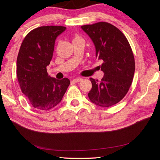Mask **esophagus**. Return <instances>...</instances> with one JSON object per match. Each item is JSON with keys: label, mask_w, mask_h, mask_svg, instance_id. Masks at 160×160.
Instances as JSON below:
<instances>
[{"label": "esophagus", "mask_w": 160, "mask_h": 160, "mask_svg": "<svg viewBox=\"0 0 160 160\" xmlns=\"http://www.w3.org/2000/svg\"><path fill=\"white\" fill-rule=\"evenodd\" d=\"M81 81H83V79H82V78H76V79L72 80V81L75 82V83H77V82H80Z\"/></svg>", "instance_id": "34e87169"}]
</instances>
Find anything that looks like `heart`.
Wrapping results in <instances>:
<instances>
[{"label": "heart", "instance_id": "heart-1", "mask_svg": "<svg viewBox=\"0 0 160 160\" xmlns=\"http://www.w3.org/2000/svg\"><path fill=\"white\" fill-rule=\"evenodd\" d=\"M78 39H81V38L79 37H76L74 38V40H78Z\"/></svg>", "mask_w": 160, "mask_h": 160}]
</instances>
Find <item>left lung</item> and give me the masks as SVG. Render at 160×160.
Here are the masks:
<instances>
[{
    "mask_svg": "<svg viewBox=\"0 0 160 160\" xmlns=\"http://www.w3.org/2000/svg\"><path fill=\"white\" fill-rule=\"evenodd\" d=\"M94 43L96 57L103 61L101 81L90 78L88 97L92 103L108 108L122 100L132 83L135 60L127 38L117 27L106 22L81 26Z\"/></svg>",
    "mask_w": 160,
    "mask_h": 160,
    "instance_id": "8db88e82",
    "label": "left lung"
}]
</instances>
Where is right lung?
<instances>
[{"label": "right lung", "mask_w": 160, "mask_h": 160, "mask_svg": "<svg viewBox=\"0 0 160 160\" xmlns=\"http://www.w3.org/2000/svg\"><path fill=\"white\" fill-rule=\"evenodd\" d=\"M62 26H43L28 32L22 42L17 60L19 85L33 108L49 110L59 104L70 84L47 73L57 37L65 31Z\"/></svg>", "instance_id": "add662e5"}]
</instances>
